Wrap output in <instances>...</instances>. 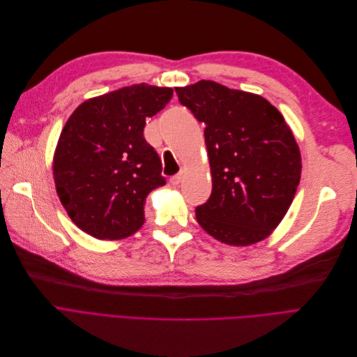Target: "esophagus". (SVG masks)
Segmentation results:
<instances>
[{
    "mask_svg": "<svg viewBox=\"0 0 357 357\" xmlns=\"http://www.w3.org/2000/svg\"><path fill=\"white\" fill-rule=\"evenodd\" d=\"M181 180H183V173H178V174H176V176L169 178V181H172L173 185H178L181 183Z\"/></svg>",
    "mask_w": 357,
    "mask_h": 357,
    "instance_id": "34e87169",
    "label": "esophagus"
}]
</instances>
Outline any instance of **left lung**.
<instances>
[{
	"label": "left lung",
	"instance_id": "8db88e82",
	"mask_svg": "<svg viewBox=\"0 0 357 357\" xmlns=\"http://www.w3.org/2000/svg\"><path fill=\"white\" fill-rule=\"evenodd\" d=\"M176 93L206 125L212 193L196 208L197 222L225 244L264 240L289 209L301 178L299 148L283 116L261 96L215 81Z\"/></svg>",
	"mask_w": 357,
	"mask_h": 357
}]
</instances>
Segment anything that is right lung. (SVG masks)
<instances>
[{
    "label": "right lung",
    "mask_w": 357,
    "mask_h": 357,
    "mask_svg": "<svg viewBox=\"0 0 357 357\" xmlns=\"http://www.w3.org/2000/svg\"><path fill=\"white\" fill-rule=\"evenodd\" d=\"M172 97V89L137 84L84 101L68 119L54 177L79 229L98 240H119L144 225L146 196L165 184L161 160L144 137L145 119Z\"/></svg>",
    "instance_id": "obj_1"
}]
</instances>
